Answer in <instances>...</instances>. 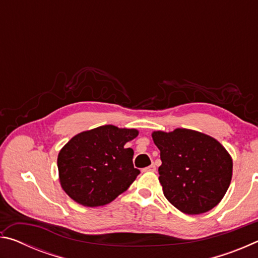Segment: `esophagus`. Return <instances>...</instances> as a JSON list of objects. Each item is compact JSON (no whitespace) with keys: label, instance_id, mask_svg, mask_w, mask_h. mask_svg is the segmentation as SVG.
<instances>
[{"label":"esophagus","instance_id":"1","mask_svg":"<svg viewBox=\"0 0 258 258\" xmlns=\"http://www.w3.org/2000/svg\"><path fill=\"white\" fill-rule=\"evenodd\" d=\"M143 172H156V166L154 164H151L150 166H148V167L143 168Z\"/></svg>","mask_w":258,"mask_h":258}]
</instances>
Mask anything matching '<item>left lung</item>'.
<instances>
[{"label":"left lung","mask_w":258,"mask_h":258,"mask_svg":"<svg viewBox=\"0 0 258 258\" xmlns=\"http://www.w3.org/2000/svg\"><path fill=\"white\" fill-rule=\"evenodd\" d=\"M151 137L160 150L159 182L174 207L187 215H199L223 199L233 161L216 139L189 128L154 131Z\"/></svg>","instance_id":"left-lung-1"}]
</instances>
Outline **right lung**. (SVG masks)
<instances>
[{
    "label": "right lung",
    "instance_id": "right-lung-1",
    "mask_svg": "<svg viewBox=\"0 0 258 258\" xmlns=\"http://www.w3.org/2000/svg\"><path fill=\"white\" fill-rule=\"evenodd\" d=\"M139 135L135 128L99 126L76 134L58 155L59 181L74 202L104 206L128 189L140 174L134 151L125 145Z\"/></svg>",
    "mask_w": 258,
    "mask_h": 258
}]
</instances>
